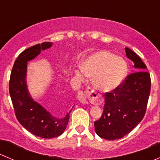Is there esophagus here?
Wrapping results in <instances>:
<instances>
[{"label": "esophagus", "instance_id": "34e87169", "mask_svg": "<svg viewBox=\"0 0 160 160\" xmlns=\"http://www.w3.org/2000/svg\"><path fill=\"white\" fill-rule=\"evenodd\" d=\"M93 90L90 89H87L86 90H80L78 93V95H77V98H78V100L83 104H88L89 102V100L90 98V96L93 95ZM93 101L95 102H98L99 101V99L96 98V99L93 100Z\"/></svg>", "mask_w": 160, "mask_h": 160}]
</instances>
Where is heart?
I'll return each mask as SVG.
<instances>
[{"label": "heart", "instance_id": "heart-1", "mask_svg": "<svg viewBox=\"0 0 160 160\" xmlns=\"http://www.w3.org/2000/svg\"><path fill=\"white\" fill-rule=\"evenodd\" d=\"M85 76L93 77L94 84L102 91H111L121 84L126 72L125 61L109 52H98L87 58L81 65ZM80 79L83 74L77 72Z\"/></svg>", "mask_w": 160, "mask_h": 160}]
</instances>
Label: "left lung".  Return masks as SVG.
Listing matches in <instances>:
<instances>
[{
    "mask_svg": "<svg viewBox=\"0 0 160 160\" xmlns=\"http://www.w3.org/2000/svg\"><path fill=\"white\" fill-rule=\"evenodd\" d=\"M135 72L128 74L122 83L104 94L103 114L94 122L96 133L101 138L115 140L123 138L140 123L146 114L151 89L150 74L141 58L125 48Z\"/></svg>",
    "mask_w": 160,
    "mask_h": 160,
    "instance_id": "1",
    "label": "left lung"
}]
</instances>
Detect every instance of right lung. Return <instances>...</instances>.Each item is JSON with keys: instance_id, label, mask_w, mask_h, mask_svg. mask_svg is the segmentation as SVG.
Masks as SVG:
<instances>
[{"instance_id": "right-lung-1", "label": "right lung", "mask_w": 160, "mask_h": 160, "mask_svg": "<svg viewBox=\"0 0 160 160\" xmlns=\"http://www.w3.org/2000/svg\"><path fill=\"white\" fill-rule=\"evenodd\" d=\"M52 42H45L24 50L18 56L11 72L9 93L18 121L36 136L52 138L60 135L67 128L70 113L63 118H56L34 101L28 94L25 81L28 61L36 57L41 50L51 47Z\"/></svg>"}]
</instances>
